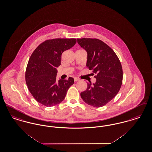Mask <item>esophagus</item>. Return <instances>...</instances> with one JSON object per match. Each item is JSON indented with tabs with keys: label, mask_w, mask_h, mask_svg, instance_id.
Instances as JSON below:
<instances>
[{
	"label": "esophagus",
	"mask_w": 152,
	"mask_h": 152,
	"mask_svg": "<svg viewBox=\"0 0 152 152\" xmlns=\"http://www.w3.org/2000/svg\"><path fill=\"white\" fill-rule=\"evenodd\" d=\"M80 79H79V78H77V77H75L74 78V81H79Z\"/></svg>",
	"instance_id": "1"
}]
</instances>
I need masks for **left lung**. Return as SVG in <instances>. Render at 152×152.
Masks as SVG:
<instances>
[{"mask_svg":"<svg viewBox=\"0 0 152 152\" xmlns=\"http://www.w3.org/2000/svg\"><path fill=\"white\" fill-rule=\"evenodd\" d=\"M77 43L87 52L86 66L96 81L87 83V89L80 94L87 104L101 107L111 101L121 87L123 69L121 63L113 50L97 39H77Z\"/></svg>","mask_w":152,"mask_h":152,"instance_id":"left-lung-1","label":"left lung"}]
</instances>
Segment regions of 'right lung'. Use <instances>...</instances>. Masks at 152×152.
Instances as JSON below:
<instances>
[{
    "mask_svg": "<svg viewBox=\"0 0 152 152\" xmlns=\"http://www.w3.org/2000/svg\"><path fill=\"white\" fill-rule=\"evenodd\" d=\"M76 43V39H54L40 44L32 53L26 71V81L30 93L38 102L52 107L64 100L68 89L74 83L56 78L61 55Z\"/></svg>",
    "mask_w": 152,
    "mask_h": 152,
    "instance_id": "right-lung-1",
    "label": "right lung"
}]
</instances>
